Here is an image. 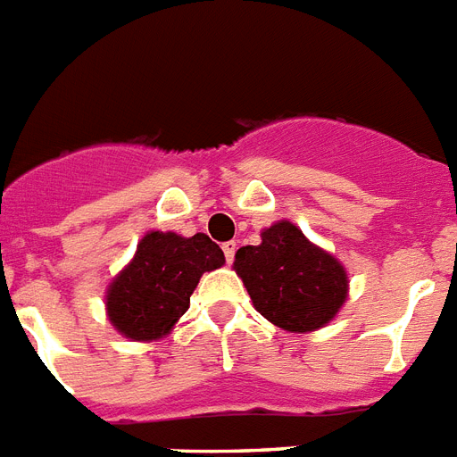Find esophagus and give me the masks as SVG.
Listing matches in <instances>:
<instances>
[{
	"label": "esophagus",
	"mask_w": 457,
	"mask_h": 457,
	"mask_svg": "<svg viewBox=\"0 0 457 457\" xmlns=\"http://www.w3.org/2000/svg\"><path fill=\"white\" fill-rule=\"evenodd\" d=\"M235 251H237V241H225V244H222V253H225V260H228V262L235 260Z\"/></svg>",
	"instance_id": "obj_1"
}]
</instances>
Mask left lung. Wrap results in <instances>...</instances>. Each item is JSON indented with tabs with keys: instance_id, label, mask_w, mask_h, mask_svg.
Masks as SVG:
<instances>
[{
	"instance_id": "left-lung-1",
	"label": "left lung",
	"mask_w": 457,
	"mask_h": 457,
	"mask_svg": "<svg viewBox=\"0 0 457 457\" xmlns=\"http://www.w3.org/2000/svg\"><path fill=\"white\" fill-rule=\"evenodd\" d=\"M235 270L253 306L290 332L323 328L346 302L344 267L287 220L264 229L260 246H241Z\"/></svg>"
}]
</instances>
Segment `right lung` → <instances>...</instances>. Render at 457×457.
Returning <instances> with one entry per match:
<instances>
[{
  "label": "right lung",
  "instance_id": "right-lung-1",
  "mask_svg": "<svg viewBox=\"0 0 457 457\" xmlns=\"http://www.w3.org/2000/svg\"><path fill=\"white\" fill-rule=\"evenodd\" d=\"M222 262L220 246L202 232L190 239L174 232L145 235L106 293L109 320L134 341L167 335L187 312L199 276Z\"/></svg>",
  "mask_w": 457,
  "mask_h": 457
}]
</instances>
